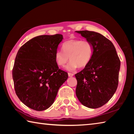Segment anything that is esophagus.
Segmentation results:
<instances>
[{
	"instance_id": "obj_1",
	"label": "esophagus",
	"mask_w": 134,
	"mask_h": 134,
	"mask_svg": "<svg viewBox=\"0 0 134 134\" xmlns=\"http://www.w3.org/2000/svg\"><path fill=\"white\" fill-rule=\"evenodd\" d=\"M68 75H69V77H72L74 76V74L72 73H70V72H69V73H68Z\"/></svg>"
}]
</instances>
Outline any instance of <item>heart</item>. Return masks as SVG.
Instances as JSON below:
<instances>
[{"instance_id":"b5f03b06","label":"heart","mask_w":134,"mask_h":134,"mask_svg":"<svg viewBox=\"0 0 134 134\" xmlns=\"http://www.w3.org/2000/svg\"><path fill=\"white\" fill-rule=\"evenodd\" d=\"M63 50H57L55 53V61L59 67H64L69 62L67 70L74 71L79 67L87 66L91 60L93 48L89 41L70 40L65 42L62 46Z\"/></svg>"}]
</instances>
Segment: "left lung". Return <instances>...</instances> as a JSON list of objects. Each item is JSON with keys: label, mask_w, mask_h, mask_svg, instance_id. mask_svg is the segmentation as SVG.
<instances>
[{"label": "left lung", "mask_w": 134, "mask_h": 134, "mask_svg": "<svg viewBox=\"0 0 134 134\" xmlns=\"http://www.w3.org/2000/svg\"><path fill=\"white\" fill-rule=\"evenodd\" d=\"M92 43L93 53L85 69L75 74L77 81L76 94L86 107L96 109L112 98L119 81L121 62L112 42L93 31H76Z\"/></svg>", "instance_id": "1"}]
</instances>
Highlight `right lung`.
Masks as SVG:
<instances>
[{"label": "right lung", "instance_id": "right-lung-1", "mask_svg": "<svg viewBox=\"0 0 134 134\" xmlns=\"http://www.w3.org/2000/svg\"><path fill=\"white\" fill-rule=\"evenodd\" d=\"M63 35H40L19 48L12 70L16 94L32 109L42 111L54 103L68 73L60 69L55 53Z\"/></svg>", "mask_w": 134, "mask_h": 134}]
</instances>
